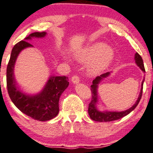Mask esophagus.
Here are the masks:
<instances>
[{"label":"esophagus","mask_w":153,"mask_h":153,"mask_svg":"<svg viewBox=\"0 0 153 153\" xmlns=\"http://www.w3.org/2000/svg\"><path fill=\"white\" fill-rule=\"evenodd\" d=\"M72 82H73V83L74 84H77V83H79L80 81V78L78 76V75H73V77H72Z\"/></svg>","instance_id":"esophagus-1"}]
</instances>
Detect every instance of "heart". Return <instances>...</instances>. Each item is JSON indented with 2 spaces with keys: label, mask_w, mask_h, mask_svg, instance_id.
I'll use <instances>...</instances> for the list:
<instances>
[{
  "label": "heart",
  "mask_w": 153,
  "mask_h": 153,
  "mask_svg": "<svg viewBox=\"0 0 153 153\" xmlns=\"http://www.w3.org/2000/svg\"><path fill=\"white\" fill-rule=\"evenodd\" d=\"M80 62H88V71L97 74L105 70L111 63L113 53L110 47L104 43H96L86 47L75 54Z\"/></svg>",
  "instance_id": "heart-1"
}]
</instances>
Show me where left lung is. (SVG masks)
<instances>
[{
	"instance_id": "8db88e82",
	"label": "left lung",
	"mask_w": 153,
	"mask_h": 153,
	"mask_svg": "<svg viewBox=\"0 0 153 153\" xmlns=\"http://www.w3.org/2000/svg\"><path fill=\"white\" fill-rule=\"evenodd\" d=\"M135 62L137 63V65L139 67V68L142 70V71L145 73V69L144 67L143 64V60H142V56L139 54L138 53H135ZM110 73H106L102 74L100 76H97L94 80L92 82V85H91V100L89 105H88V115L93 120L95 121H99V122H110V121H113V120H118V119L122 118V117L127 115L128 114L130 113L131 112L133 111L134 109L136 108V107L138 105L139 101H140L141 98H142V90H143V83L145 81V79L143 80L142 83V88H141L140 94L138 97V100H137L136 103L132 106L131 108H129L128 110H125V111L122 112H111V111H105V112H101L99 111L97 108V103L98 100H97V88H98V84L101 82V80L103 78H106L110 75Z\"/></svg>"
}]
</instances>
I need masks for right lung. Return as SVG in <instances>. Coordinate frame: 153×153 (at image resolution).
<instances>
[{
	"label": "right lung",
	"instance_id": "right-lung-1",
	"mask_svg": "<svg viewBox=\"0 0 153 153\" xmlns=\"http://www.w3.org/2000/svg\"><path fill=\"white\" fill-rule=\"evenodd\" d=\"M46 35V32L31 33L25 38V41L16 43L12 48L6 70V84L11 101L20 111L33 119L40 121H47L58 115L60 96L69 85L68 77H50L41 93L30 96L20 91L16 86L14 68L16 58L22 50L33 46L28 43V40L33 38H43Z\"/></svg>",
	"mask_w": 153,
	"mask_h": 153
}]
</instances>
